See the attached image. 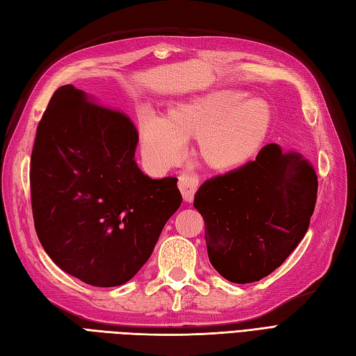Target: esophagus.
I'll return each mask as SVG.
<instances>
[{
    "label": "esophagus",
    "instance_id": "esophagus-1",
    "mask_svg": "<svg viewBox=\"0 0 356 356\" xmlns=\"http://www.w3.org/2000/svg\"><path fill=\"white\" fill-rule=\"evenodd\" d=\"M179 189L181 195H184L185 202L191 203L194 200L195 191L198 189V179L191 175H181L179 177Z\"/></svg>",
    "mask_w": 356,
    "mask_h": 356
}]
</instances>
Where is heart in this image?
Instances as JSON below:
<instances>
[{"label": "heart", "instance_id": "b5f03b06", "mask_svg": "<svg viewBox=\"0 0 356 356\" xmlns=\"http://www.w3.org/2000/svg\"><path fill=\"white\" fill-rule=\"evenodd\" d=\"M234 90H218L172 105L163 120L152 114L138 118L141 152L145 161L168 168L180 159L184 143L195 138L194 153L213 172L245 165L265 143L272 114L260 99Z\"/></svg>", "mask_w": 356, "mask_h": 356}]
</instances>
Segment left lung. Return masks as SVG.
<instances>
[{"label":"left lung","mask_w":356,"mask_h":356,"mask_svg":"<svg viewBox=\"0 0 356 356\" xmlns=\"http://www.w3.org/2000/svg\"><path fill=\"white\" fill-rule=\"evenodd\" d=\"M317 176L298 153L268 144L254 161L198 188L209 260L232 282L260 281L280 268L305 236Z\"/></svg>","instance_id":"8db88e82"}]
</instances>
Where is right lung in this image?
I'll list each match as a JSON object with an SVG mask.
<instances>
[{"mask_svg":"<svg viewBox=\"0 0 356 356\" xmlns=\"http://www.w3.org/2000/svg\"><path fill=\"white\" fill-rule=\"evenodd\" d=\"M136 143L129 117L70 84L56 90L35 132V233L58 268L91 286L129 281L181 204L176 177L143 175Z\"/></svg>","mask_w":356,"mask_h":356,"instance_id":"1","label":"right lung"}]
</instances>
